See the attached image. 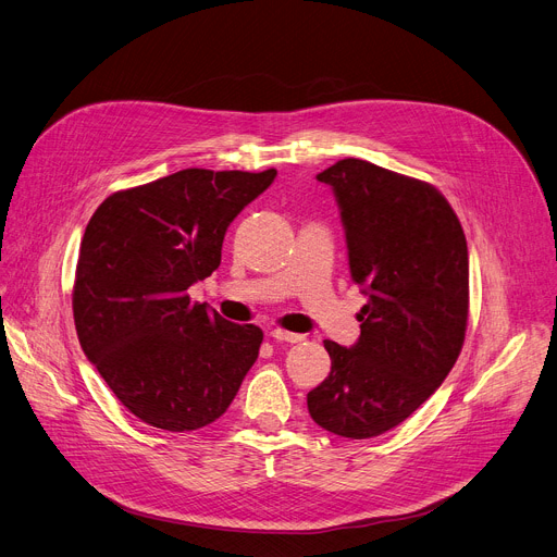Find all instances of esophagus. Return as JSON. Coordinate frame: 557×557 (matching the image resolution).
<instances>
[{"label": "esophagus", "mask_w": 557, "mask_h": 557, "mask_svg": "<svg viewBox=\"0 0 557 557\" xmlns=\"http://www.w3.org/2000/svg\"><path fill=\"white\" fill-rule=\"evenodd\" d=\"M269 336L277 343H300L305 336H300V333H290V331H284V329H271Z\"/></svg>", "instance_id": "esophagus-1"}]
</instances>
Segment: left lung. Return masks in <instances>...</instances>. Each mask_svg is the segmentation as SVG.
I'll use <instances>...</instances> for the list:
<instances>
[{
	"label": "left lung",
	"mask_w": 557,
	"mask_h": 557,
	"mask_svg": "<svg viewBox=\"0 0 557 557\" xmlns=\"http://www.w3.org/2000/svg\"><path fill=\"white\" fill-rule=\"evenodd\" d=\"M336 195L349 271L362 286L360 338L324 341L329 376L307 394L311 419L338 436L372 438L436 392L468 326V246L434 185L343 159L318 174Z\"/></svg>",
	"instance_id": "obj_1"
}]
</instances>
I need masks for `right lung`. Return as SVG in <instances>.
<instances>
[{
  "instance_id": "obj_1",
  "label": "right lung",
  "mask_w": 557,
  "mask_h": 557,
  "mask_svg": "<svg viewBox=\"0 0 557 557\" xmlns=\"http://www.w3.org/2000/svg\"><path fill=\"white\" fill-rule=\"evenodd\" d=\"M277 170L188 168L109 195L91 214L73 282L87 358L143 423L199 430L228 410L264 333L190 302L221 264L231 221Z\"/></svg>"
}]
</instances>
